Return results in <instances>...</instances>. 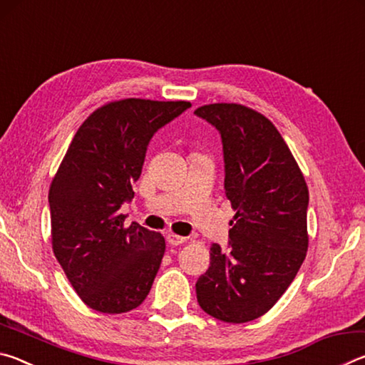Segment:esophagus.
Here are the masks:
<instances>
[{
	"label": "esophagus",
	"mask_w": 365,
	"mask_h": 365,
	"mask_svg": "<svg viewBox=\"0 0 365 365\" xmlns=\"http://www.w3.org/2000/svg\"><path fill=\"white\" fill-rule=\"evenodd\" d=\"M168 243L172 245V246H178V245H183L185 242H187V238L185 237H180V235H175V233H168Z\"/></svg>",
	"instance_id": "obj_1"
}]
</instances>
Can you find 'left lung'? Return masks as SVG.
Instances as JSON below:
<instances>
[{
	"label": "left lung",
	"instance_id": "1",
	"mask_svg": "<svg viewBox=\"0 0 365 365\" xmlns=\"http://www.w3.org/2000/svg\"><path fill=\"white\" fill-rule=\"evenodd\" d=\"M217 128L224 145L225 195L237 211L228 251L211 246V265L196 282L202 311L245 324L270 311L304 261L309 190L274 123L237 103L195 110Z\"/></svg>",
	"mask_w": 365,
	"mask_h": 365
}]
</instances>
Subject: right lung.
Returning a JSON list of instances; mask_svg holds the SVG:
<instances>
[{"label":"right lung","instance_id":"right-lung-1","mask_svg":"<svg viewBox=\"0 0 365 365\" xmlns=\"http://www.w3.org/2000/svg\"><path fill=\"white\" fill-rule=\"evenodd\" d=\"M188 108L141 98L103 104L78 127L53 178V252L80 299L98 312H128L150 293L165 240L137 222L123 227L120 205L133 197L153 135Z\"/></svg>","mask_w":365,"mask_h":365}]
</instances>
